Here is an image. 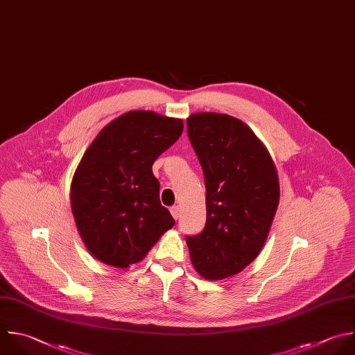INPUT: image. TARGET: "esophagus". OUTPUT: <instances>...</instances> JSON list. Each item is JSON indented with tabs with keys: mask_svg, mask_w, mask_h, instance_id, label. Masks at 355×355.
Segmentation results:
<instances>
[{
	"mask_svg": "<svg viewBox=\"0 0 355 355\" xmlns=\"http://www.w3.org/2000/svg\"><path fill=\"white\" fill-rule=\"evenodd\" d=\"M171 214H172V216H173L175 219H178V218H179V207H178V205L171 207Z\"/></svg>",
	"mask_w": 355,
	"mask_h": 355,
	"instance_id": "esophagus-1",
	"label": "esophagus"
}]
</instances>
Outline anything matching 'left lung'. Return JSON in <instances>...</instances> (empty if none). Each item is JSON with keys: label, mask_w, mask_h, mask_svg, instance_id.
I'll list each match as a JSON object with an SVG mask.
<instances>
[{"label": "left lung", "mask_w": 355, "mask_h": 355, "mask_svg": "<svg viewBox=\"0 0 355 355\" xmlns=\"http://www.w3.org/2000/svg\"><path fill=\"white\" fill-rule=\"evenodd\" d=\"M187 136L204 172L207 220L186 243L196 270L220 280L259 254L279 204L277 172L265 146L233 116L193 114Z\"/></svg>", "instance_id": "left-lung-1"}]
</instances>
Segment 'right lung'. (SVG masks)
<instances>
[{
    "instance_id": "right-lung-1",
    "label": "right lung",
    "mask_w": 355,
    "mask_h": 355,
    "mask_svg": "<svg viewBox=\"0 0 355 355\" xmlns=\"http://www.w3.org/2000/svg\"><path fill=\"white\" fill-rule=\"evenodd\" d=\"M182 132V119L130 111L108 123L85 153L71 204L86 247L101 262L128 268L173 227L153 164Z\"/></svg>"
}]
</instances>
